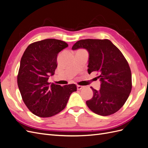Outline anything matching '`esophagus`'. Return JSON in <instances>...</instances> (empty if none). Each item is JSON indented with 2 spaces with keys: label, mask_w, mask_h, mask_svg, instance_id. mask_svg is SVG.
<instances>
[{
  "label": "esophagus",
  "mask_w": 148,
  "mask_h": 148,
  "mask_svg": "<svg viewBox=\"0 0 148 148\" xmlns=\"http://www.w3.org/2000/svg\"><path fill=\"white\" fill-rule=\"evenodd\" d=\"M84 88V86H81V85H77V89L78 90H81L82 89H83Z\"/></svg>",
  "instance_id": "34e87169"
}]
</instances>
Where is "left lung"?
I'll use <instances>...</instances> for the list:
<instances>
[{
  "mask_svg": "<svg viewBox=\"0 0 148 148\" xmlns=\"http://www.w3.org/2000/svg\"><path fill=\"white\" fill-rule=\"evenodd\" d=\"M84 48L89 52L88 73L97 72L101 88L92 87L94 95L86 105L94 113L102 116L114 114L127 101L132 88V73L127 60L109 39H86L78 41L73 50Z\"/></svg>",
  "mask_w": 148,
  "mask_h": 148,
  "instance_id": "obj_1",
  "label": "left lung"
}]
</instances>
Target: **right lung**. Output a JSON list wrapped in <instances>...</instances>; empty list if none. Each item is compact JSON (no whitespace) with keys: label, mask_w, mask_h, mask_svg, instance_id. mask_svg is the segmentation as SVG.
I'll return each instance as SVG.
<instances>
[{"label":"right lung","mask_w":148,"mask_h":148,"mask_svg":"<svg viewBox=\"0 0 148 148\" xmlns=\"http://www.w3.org/2000/svg\"><path fill=\"white\" fill-rule=\"evenodd\" d=\"M68 44L56 39H46L30 44L20 61L17 83L24 103L33 114L50 117L65 109L75 84L61 86L48 82L55 73L57 55Z\"/></svg>","instance_id":"right-lung-1"}]
</instances>
